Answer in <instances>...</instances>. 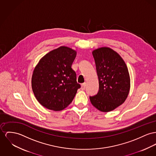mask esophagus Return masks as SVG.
<instances>
[{
    "label": "esophagus",
    "instance_id": "obj_1",
    "mask_svg": "<svg viewBox=\"0 0 156 156\" xmlns=\"http://www.w3.org/2000/svg\"><path fill=\"white\" fill-rule=\"evenodd\" d=\"M86 88V83H83L81 85V89L82 90H84Z\"/></svg>",
    "mask_w": 156,
    "mask_h": 156
}]
</instances>
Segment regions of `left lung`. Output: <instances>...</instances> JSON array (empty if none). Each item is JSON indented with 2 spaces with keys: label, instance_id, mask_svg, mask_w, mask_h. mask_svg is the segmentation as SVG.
I'll return each instance as SVG.
<instances>
[{
  "label": "left lung",
  "instance_id": "8db88e82",
  "mask_svg": "<svg viewBox=\"0 0 156 156\" xmlns=\"http://www.w3.org/2000/svg\"><path fill=\"white\" fill-rule=\"evenodd\" d=\"M99 79V91L90 101L98 110L107 112L114 110L126 100L130 89L128 68L121 57L108 47L94 50Z\"/></svg>",
  "mask_w": 156,
  "mask_h": 156
}]
</instances>
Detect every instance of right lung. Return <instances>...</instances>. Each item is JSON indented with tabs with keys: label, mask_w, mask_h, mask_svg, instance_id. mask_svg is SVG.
<instances>
[{
	"label": "right lung",
	"mask_w": 156,
	"mask_h": 156,
	"mask_svg": "<svg viewBox=\"0 0 156 156\" xmlns=\"http://www.w3.org/2000/svg\"><path fill=\"white\" fill-rule=\"evenodd\" d=\"M76 51L62 46L45 55L34 69L32 88L39 103L55 111H62L73 101L80 84L72 65Z\"/></svg>",
	"instance_id": "right-lung-1"
}]
</instances>
